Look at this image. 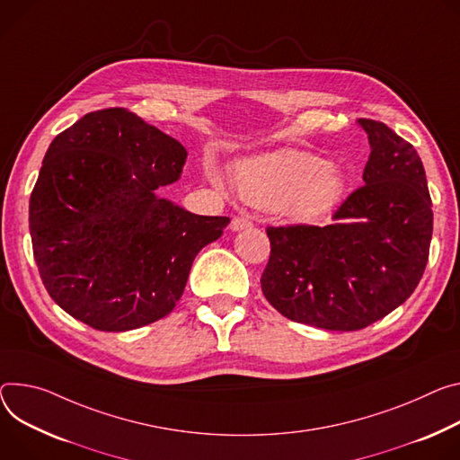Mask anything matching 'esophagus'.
Here are the masks:
<instances>
[{
	"label": "esophagus",
	"mask_w": 460,
	"mask_h": 460,
	"mask_svg": "<svg viewBox=\"0 0 460 460\" xmlns=\"http://www.w3.org/2000/svg\"><path fill=\"white\" fill-rule=\"evenodd\" d=\"M253 226V222L249 220L247 217H234L231 220V231H242V229H249Z\"/></svg>",
	"instance_id": "1"
}]
</instances>
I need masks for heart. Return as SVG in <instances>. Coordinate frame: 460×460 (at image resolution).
Instances as JSON below:
<instances>
[{"instance_id":"heart-1","label":"heart","mask_w":460,"mask_h":460,"mask_svg":"<svg viewBox=\"0 0 460 460\" xmlns=\"http://www.w3.org/2000/svg\"><path fill=\"white\" fill-rule=\"evenodd\" d=\"M211 180L224 187L217 171H211ZM234 181L247 203L275 208L297 222L326 215L345 192V176L338 166L305 150H279L245 159L236 166Z\"/></svg>"}]
</instances>
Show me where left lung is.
<instances>
[{
  "label": "left lung",
  "mask_w": 460,
  "mask_h": 460,
  "mask_svg": "<svg viewBox=\"0 0 460 460\" xmlns=\"http://www.w3.org/2000/svg\"><path fill=\"white\" fill-rule=\"evenodd\" d=\"M358 124L370 145L365 185L333 224L268 227V303L324 330H361L391 314L419 286L429 257L433 211L420 155L384 122Z\"/></svg>",
  "instance_id": "8db88e82"
}]
</instances>
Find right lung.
I'll list each match as a JSON object with an SVG mask.
<instances>
[{
	"label": "right lung",
	"instance_id": "1",
	"mask_svg": "<svg viewBox=\"0 0 460 460\" xmlns=\"http://www.w3.org/2000/svg\"><path fill=\"white\" fill-rule=\"evenodd\" d=\"M185 146L122 108L78 119L49 145L29 201L32 253L51 299L102 332L169 315L201 249L227 217L161 198Z\"/></svg>",
	"mask_w": 460,
	"mask_h": 460
}]
</instances>
